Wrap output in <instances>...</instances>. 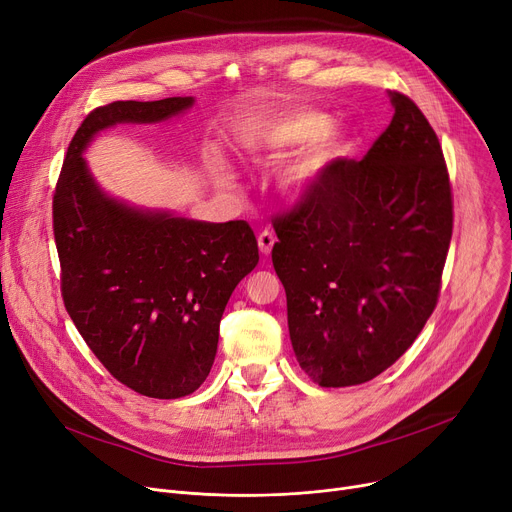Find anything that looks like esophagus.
<instances>
[{"label": "esophagus", "mask_w": 512, "mask_h": 512, "mask_svg": "<svg viewBox=\"0 0 512 512\" xmlns=\"http://www.w3.org/2000/svg\"><path fill=\"white\" fill-rule=\"evenodd\" d=\"M257 242H259V251L267 257L272 253L274 245H276V236L270 232V230H263L259 236H257Z\"/></svg>", "instance_id": "esophagus-1"}]
</instances>
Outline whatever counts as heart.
<instances>
[{
	"label": "heart",
	"mask_w": 512,
	"mask_h": 512,
	"mask_svg": "<svg viewBox=\"0 0 512 512\" xmlns=\"http://www.w3.org/2000/svg\"><path fill=\"white\" fill-rule=\"evenodd\" d=\"M326 126L328 118L324 114L292 112L267 124L259 134L257 153L261 161H270V164L313 141L307 153L286 172V186L294 195L307 193L348 147L342 130Z\"/></svg>",
	"instance_id": "b5f03b06"
}]
</instances>
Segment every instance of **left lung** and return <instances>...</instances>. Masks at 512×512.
Listing matches in <instances>:
<instances>
[{"label":"left lung","mask_w":512,"mask_h":512,"mask_svg":"<svg viewBox=\"0 0 512 512\" xmlns=\"http://www.w3.org/2000/svg\"><path fill=\"white\" fill-rule=\"evenodd\" d=\"M361 161L334 159L278 213L274 270L301 369L321 388L373 380L434 313L452 236L442 145L413 99Z\"/></svg>","instance_id":"8db88e82"}]
</instances>
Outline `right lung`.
<instances>
[{"mask_svg":"<svg viewBox=\"0 0 512 512\" xmlns=\"http://www.w3.org/2000/svg\"><path fill=\"white\" fill-rule=\"evenodd\" d=\"M193 101L95 107L68 145L53 193L66 311L101 365L151 398L188 396L205 382L230 294L259 261L257 238L242 220L195 222L105 197L83 151L107 126L161 122Z\"/></svg>","mask_w":512,"mask_h":512,"instance_id":"obj_1","label":"right lung"}]
</instances>
